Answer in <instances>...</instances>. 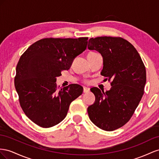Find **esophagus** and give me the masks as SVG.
Returning a JSON list of instances; mask_svg holds the SVG:
<instances>
[{
  "label": "esophagus",
  "instance_id": "1",
  "mask_svg": "<svg viewBox=\"0 0 159 159\" xmlns=\"http://www.w3.org/2000/svg\"><path fill=\"white\" fill-rule=\"evenodd\" d=\"M89 90H90L89 88H87V87H84L83 88V93H88Z\"/></svg>",
  "mask_w": 159,
  "mask_h": 159
}]
</instances>
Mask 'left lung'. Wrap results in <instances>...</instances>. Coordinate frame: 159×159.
Segmentation results:
<instances>
[{"instance_id":"obj_1","label":"left lung","mask_w":159,"mask_h":159,"mask_svg":"<svg viewBox=\"0 0 159 159\" xmlns=\"http://www.w3.org/2000/svg\"><path fill=\"white\" fill-rule=\"evenodd\" d=\"M88 48L101 54V74L105 80L112 81V87L106 92L90 89L95 101L87 108L89 116L101 129L114 130L125 125L138 107L146 84V69L137 50L124 39L91 38Z\"/></svg>"}]
</instances>
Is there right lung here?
Listing matches in <instances>:
<instances>
[{"label":"right lung","instance_id":"right-lung-1","mask_svg":"<svg viewBox=\"0 0 159 159\" xmlns=\"http://www.w3.org/2000/svg\"><path fill=\"white\" fill-rule=\"evenodd\" d=\"M87 37L43 39L30 46L16 68L15 85L25 114L36 125L49 128L65 119L70 103L83 93L76 84L58 90L57 77L69 70L85 51Z\"/></svg>","mask_w":159,"mask_h":159}]
</instances>
